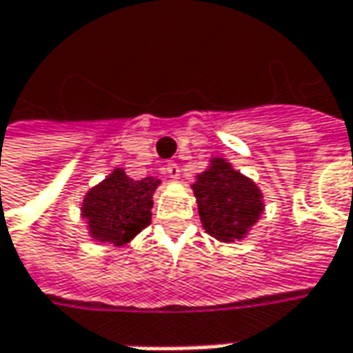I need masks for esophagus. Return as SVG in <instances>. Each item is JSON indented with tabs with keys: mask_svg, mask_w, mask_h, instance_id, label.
<instances>
[{
	"mask_svg": "<svg viewBox=\"0 0 353 353\" xmlns=\"http://www.w3.org/2000/svg\"><path fill=\"white\" fill-rule=\"evenodd\" d=\"M163 170H165V174H167L168 179H172V181H176L181 176V168H179L176 163H167Z\"/></svg>",
	"mask_w": 353,
	"mask_h": 353,
	"instance_id": "esophagus-1",
	"label": "esophagus"
}]
</instances>
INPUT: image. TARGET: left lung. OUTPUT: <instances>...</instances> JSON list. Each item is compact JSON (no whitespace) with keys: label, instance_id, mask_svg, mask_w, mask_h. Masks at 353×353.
<instances>
[{"label":"left lung","instance_id":"1","mask_svg":"<svg viewBox=\"0 0 353 353\" xmlns=\"http://www.w3.org/2000/svg\"><path fill=\"white\" fill-rule=\"evenodd\" d=\"M192 190L204 230L221 242L242 240L264 210L260 188L224 159H212Z\"/></svg>","mask_w":353,"mask_h":353}]
</instances>
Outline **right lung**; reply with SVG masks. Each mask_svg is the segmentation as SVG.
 <instances>
[{"mask_svg": "<svg viewBox=\"0 0 353 353\" xmlns=\"http://www.w3.org/2000/svg\"><path fill=\"white\" fill-rule=\"evenodd\" d=\"M161 181L147 176L134 181L115 168L103 183L93 186L81 204L89 236L113 246H125L150 224L152 192Z\"/></svg>", "mask_w": 353, "mask_h": 353, "instance_id": "right-lung-1", "label": "right lung"}]
</instances>
